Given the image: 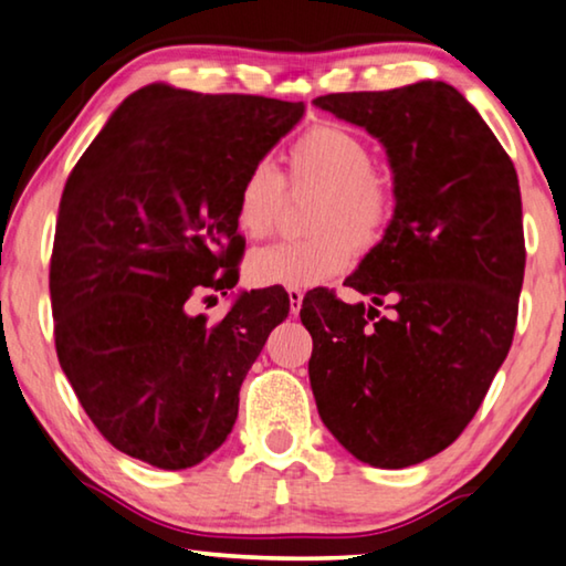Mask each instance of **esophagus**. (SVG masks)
Segmentation results:
<instances>
[{"instance_id": "obj_1", "label": "esophagus", "mask_w": 566, "mask_h": 566, "mask_svg": "<svg viewBox=\"0 0 566 566\" xmlns=\"http://www.w3.org/2000/svg\"><path fill=\"white\" fill-rule=\"evenodd\" d=\"M289 301H291V313H293V316H298L301 303H303V291L301 289H289Z\"/></svg>"}]
</instances>
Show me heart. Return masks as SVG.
Returning a JSON list of instances; mask_svg holds the SVG:
<instances>
[{
	"instance_id": "obj_1",
	"label": "heart",
	"mask_w": 566,
	"mask_h": 566,
	"mask_svg": "<svg viewBox=\"0 0 566 566\" xmlns=\"http://www.w3.org/2000/svg\"><path fill=\"white\" fill-rule=\"evenodd\" d=\"M289 168L293 190H318L308 216L313 235L250 253L245 275L258 289H308L346 271L354 250H374L394 220V192L376 175L374 153L346 127L321 123L305 129L291 145ZM285 192L283 172L271 160L250 165L235 196L240 233L250 240L271 235Z\"/></svg>"
}]
</instances>
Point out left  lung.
Segmentation results:
<instances>
[{
  "mask_svg": "<svg viewBox=\"0 0 566 566\" xmlns=\"http://www.w3.org/2000/svg\"><path fill=\"white\" fill-rule=\"evenodd\" d=\"M384 143L396 210L348 289L303 298L311 388L323 423L378 469L419 464L474 419L512 348L524 281L512 157L459 90L416 82L313 99ZM378 304L392 313L381 317Z\"/></svg>",
  "mask_w": 566,
  "mask_h": 566,
  "instance_id": "8db88e82",
  "label": "left lung"
}]
</instances>
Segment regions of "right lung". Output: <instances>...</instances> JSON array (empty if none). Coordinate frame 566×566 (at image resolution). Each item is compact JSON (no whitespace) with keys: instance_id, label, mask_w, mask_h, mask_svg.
<instances>
[{"instance_id":"right-lung-1","label":"right lung","mask_w":566,"mask_h":566,"mask_svg":"<svg viewBox=\"0 0 566 566\" xmlns=\"http://www.w3.org/2000/svg\"><path fill=\"white\" fill-rule=\"evenodd\" d=\"M303 102L150 85L129 95L64 185L50 261L54 348L117 451L157 469L210 457L289 293H243L208 321L196 303L238 283L235 196Z\"/></svg>"}]
</instances>
